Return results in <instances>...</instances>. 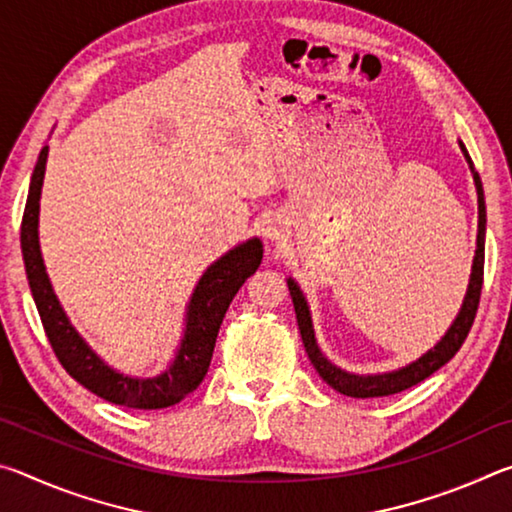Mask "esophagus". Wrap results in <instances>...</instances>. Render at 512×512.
I'll use <instances>...</instances> for the list:
<instances>
[{
	"label": "esophagus",
	"mask_w": 512,
	"mask_h": 512,
	"mask_svg": "<svg viewBox=\"0 0 512 512\" xmlns=\"http://www.w3.org/2000/svg\"><path fill=\"white\" fill-rule=\"evenodd\" d=\"M266 237L268 239H271V241H277V239H280L282 237V228H280V225H277V223H268L266 225Z\"/></svg>",
	"instance_id": "34e87169"
}]
</instances>
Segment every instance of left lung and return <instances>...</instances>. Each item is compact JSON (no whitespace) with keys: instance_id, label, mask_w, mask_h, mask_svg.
<instances>
[{"instance_id":"obj_1","label":"left lung","mask_w":512,"mask_h":512,"mask_svg":"<svg viewBox=\"0 0 512 512\" xmlns=\"http://www.w3.org/2000/svg\"><path fill=\"white\" fill-rule=\"evenodd\" d=\"M461 151L465 155L467 164H470L472 178H474V187H476V203H479V232H476V250H474V259H472V273H470V284H467L465 298L461 311H458L454 323L449 325L443 339H440L431 350L422 354L420 359H415L406 366L397 368V370H388V372H375V375H357V372H348L336 366V363L329 361L323 350L318 348L316 341V332H314V323H311V311L307 305V298L302 289L298 287V282L293 277H287L289 284V293L293 300V307H296V318H298V329L302 336V343H305V350L309 354V361L314 363V368L323 381H327L334 391H339L348 397H386V395H395L400 391H406L415 384H420L427 377H431L438 368H443L445 363L454 357V354L461 350L463 341L470 334V327L474 323L476 316V307H479V298H481V287H483V257H485V198H483V185L479 173L474 171V164L470 160V153H467L465 144L458 142Z\"/></svg>"}]
</instances>
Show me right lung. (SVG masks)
<instances>
[{"mask_svg": "<svg viewBox=\"0 0 512 512\" xmlns=\"http://www.w3.org/2000/svg\"><path fill=\"white\" fill-rule=\"evenodd\" d=\"M49 146H42L36 169H33L27 207L22 216V257L27 268V280L36 300L38 314L45 325L47 339L54 348L58 361L81 386L106 402L128 406V409H167V406L185 400L194 393L210 368L212 352L219 327L223 323L232 298L237 296L250 275L262 264L264 246L257 237L244 241L216 262L205 268L201 280L194 287L187 302L183 339L176 348V357L155 377H133L110 368L94 352L83 336L69 323L65 309L51 287L45 259L40 253L38 221H40V194L45 183Z\"/></svg>", "mask_w": 512, "mask_h": 512, "instance_id": "add662e5", "label": "right lung"}]
</instances>
